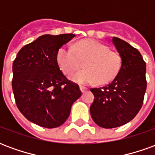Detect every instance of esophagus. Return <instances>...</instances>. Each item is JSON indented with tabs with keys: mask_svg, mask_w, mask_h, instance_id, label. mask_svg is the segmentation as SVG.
I'll return each instance as SVG.
<instances>
[{
	"mask_svg": "<svg viewBox=\"0 0 155 155\" xmlns=\"http://www.w3.org/2000/svg\"><path fill=\"white\" fill-rule=\"evenodd\" d=\"M80 90H81V91L82 93H84V91H86V88L84 87V86H81V87H80Z\"/></svg>",
	"mask_w": 155,
	"mask_h": 155,
	"instance_id": "obj_1",
	"label": "esophagus"
}]
</instances>
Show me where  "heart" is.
I'll return each mask as SVG.
<instances>
[{"instance_id": "heart-1", "label": "heart", "mask_w": 155, "mask_h": 155, "mask_svg": "<svg viewBox=\"0 0 155 155\" xmlns=\"http://www.w3.org/2000/svg\"><path fill=\"white\" fill-rule=\"evenodd\" d=\"M57 62L62 72L72 76L80 69L84 71L74 75L73 81L88 85L97 81L99 84H106L117 75L121 67L122 59L116 51L100 42L91 40L80 41L74 48L64 46L57 54Z\"/></svg>"}]
</instances>
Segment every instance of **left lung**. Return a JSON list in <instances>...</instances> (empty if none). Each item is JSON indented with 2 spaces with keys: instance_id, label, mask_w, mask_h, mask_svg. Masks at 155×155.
<instances>
[{
  "instance_id": "1",
  "label": "left lung",
  "mask_w": 155,
  "mask_h": 155,
  "mask_svg": "<svg viewBox=\"0 0 155 155\" xmlns=\"http://www.w3.org/2000/svg\"><path fill=\"white\" fill-rule=\"evenodd\" d=\"M112 42L122 59L120 71L109 84L91 89L94 96L91 117L104 129L133 120L142 107L147 87L146 64L140 51L118 37H113Z\"/></svg>"
}]
</instances>
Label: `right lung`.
Segmentation results:
<instances>
[{
    "instance_id": "right-lung-1",
    "label": "right lung",
    "mask_w": 155,
    "mask_h": 155,
    "mask_svg": "<svg viewBox=\"0 0 155 155\" xmlns=\"http://www.w3.org/2000/svg\"><path fill=\"white\" fill-rule=\"evenodd\" d=\"M74 34L41 35L21 49L13 61L12 90L19 110L32 123L47 129L61 126L81 97L57 62L59 50Z\"/></svg>"
}]
</instances>
